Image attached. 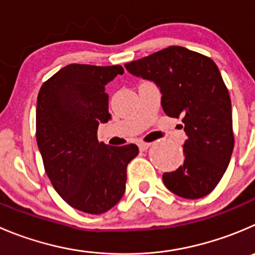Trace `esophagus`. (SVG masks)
Segmentation results:
<instances>
[{
	"instance_id": "esophagus-1",
	"label": "esophagus",
	"mask_w": 255,
	"mask_h": 255,
	"mask_svg": "<svg viewBox=\"0 0 255 255\" xmlns=\"http://www.w3.org/2000/svg\"><path fill=\"white\" fill-rule=\"evenodd\" d=\"M138 147H139V150H142V152H144V150H147L148 148L150 147V143H145V142H140L139 144H138Z\"/></svg>"
}]
</instances>
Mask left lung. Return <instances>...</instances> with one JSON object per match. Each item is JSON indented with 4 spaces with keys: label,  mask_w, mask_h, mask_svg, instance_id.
I'll list each match as a JSON object with an SVG mask.
<instances>
[{
    "label": "left lung",
    "mask_w": 255,
    "mask_h": 255,
    "mask_svg": "<svg viewBox=\"0 0 255 255\" xmlns=\"http://www.w3.org/2000/svg\"><path fill=\"white\" fill-rule=\"evenodd\" d=\"M125 67L154 82L165 115L182 118L184 125V162L163 174L165 187L187 199L211 193L226 173L234 147L231 97L216 63L184 47L170 46Z\"/></svg>",
    "instance_id": "8db88e82"
}]
</instances>
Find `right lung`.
Segmentation results:
<instances>
[{"label":"right lung","mask_w":255,"mask_h":255,"mask_svg":"<svg viewBox=\"0 0 255 255\" xmlns=\"http://www.w3.org/2000/svg\"><path fill=\"white\" fill-rule=\"evenodd\" d=\"M122 66L68 65L42 85L36 138L44 170L62 199L88 214H102L125 194L127 165L135 144L98 142L100 123L111 120L106 86Z\"/></svg>","instance_id":"1"}]
</instances>
